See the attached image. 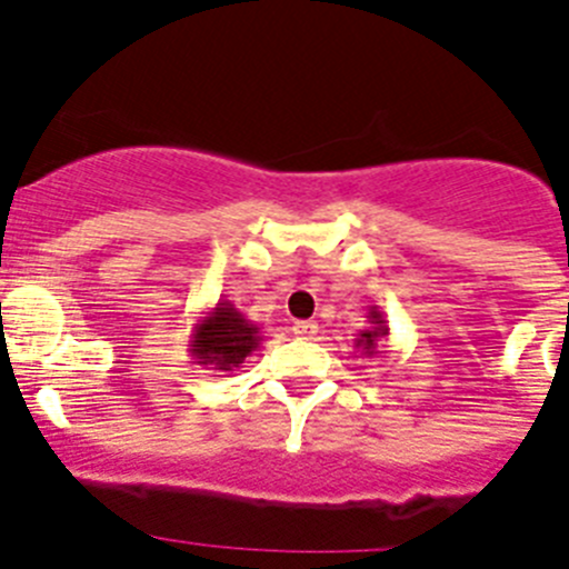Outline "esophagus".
<instances>
[{
	"label": "esophagus",
	"instance_id": "esophagus-1",
	"mask_svg": "<svg viewBox=\"0 0 569 569\" xmlns=\"http://www.w3.org/2000/svg\"><path fill=\"white\" fill-rule=\"evenodd\" d=\"M293 332L299 335V338H312V335L318 332V323L316 321H296Z\"/></svg>",
	"mask_w": 569,
	"mask_h": 569
}]
</instances>
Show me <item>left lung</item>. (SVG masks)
<instances>
[{
  "label": "left lung",
  "mask_w": 569,
  "mask_h": 569,
  "mask_svg": "<svg viewBox=\"0 0 569 569\" xmlns=\"http://www.w3.org/2000/svg\"><path fill=\"white\" fill-rule=\"evenodd\" d=\"M369 329H362L360 335H357V349L362 351L366 357H375V355H382V343H386L388 338V321L386 316H382L380 307H371L369 310Z\"/></svg>",
  "instance_id": "left-lung-1"
}]
</instances>
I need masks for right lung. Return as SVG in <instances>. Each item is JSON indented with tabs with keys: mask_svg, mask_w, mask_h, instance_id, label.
Masks as SVG:
<instances>
[{
	"mask_svg": "<svg viewBox=\"0 0 569 569\" xmlns=\"http://www.w3.org/2000/svg\"><path fill=\"white\" fill-rule=\"evenodd\" d=\"M262 343V332L248 321L229 299H220L200 316L189 338V355L198 366L214 371H237L251 351Z\"/></svg>",
	"mask_w": 569,
	"mask_h": 569,
	"instance_id": "add662e5",
	"label": "right lung"
}]
</instances>
